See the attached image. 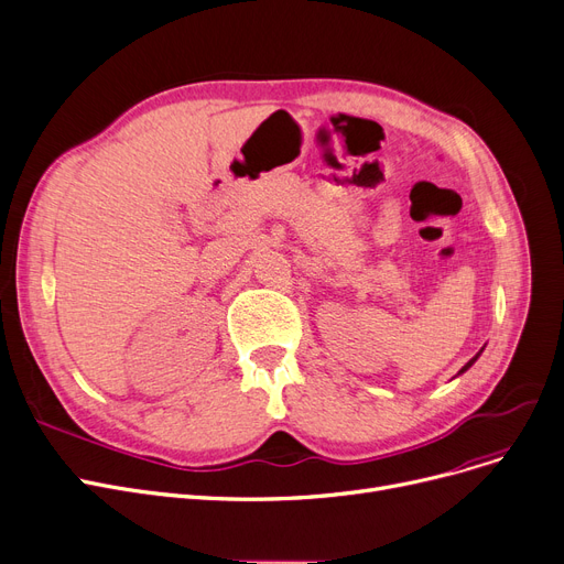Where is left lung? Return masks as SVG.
I'll return each mask as SVG.
<instances>
[{
  "mask_svg": "<svg viewBox=\"0 0 564 564\" xmlns=\"http://www.w3.org/2000/svg\"><path fill=\"white\" fill-rule=\"evenodd\" d=\"M481 352H484V348H481V350H479V352H477V355H475V357H473V359H470L468 364H465V366H463V369L458 371V376H460V373H465V371H468V369H470V366H473V364H475V361L479 359V355H481Z\"/></svg>",
  "mask_w": 564,
  "mask_h": 564,
  "instance_id": "left-lung-1",
  "label": "left lung"
}]
</instances>
